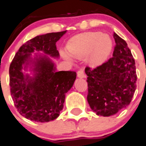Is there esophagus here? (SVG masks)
Segmentation results:
<instances>
[{
  "label": "esophagus",
  "instance_id": "1",
  "mask_svg": "<svg viewBox=\"0 0 146 146\" xmlns=\"http://www.w3.org/2000/svg\"><path fill=\"white\" fill-rule=\"evenodd\" d=\"M77 76H78V77L80 78H83L85 77V73H84V71L82 69H80V70H78V73H77Z\"/></svg>",
  "mask_w": 146,
  "mask_h": 146
}]
</instances>
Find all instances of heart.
Returning a JSON list of instances; mask_svg holds the SVG:
<instances>
[{"label": "heart", "mask_w": 146, "mask_h": 146, "mask_svg": "<svg viewBox=\"0 0 146 146\" xmlns=\"http://www.w3.org/2000/svg\"><path fill=\"white\" fill-rule=\"evenodd\" d=\"M113 47L111 38L101 32H89L75 36L69 41L67 49L70 56L82 59L88 54L87 61L95 66L104 63L108 59ZM61 55L67 60L70 56L62 52Z\"/></svg>", "instance_id": "obj_1"}]
</instances>
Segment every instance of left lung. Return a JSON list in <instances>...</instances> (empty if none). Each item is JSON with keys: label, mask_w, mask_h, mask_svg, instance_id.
Segmentation results:
<instances>
[{"label": "left lung", "mask_w": 146, "mask_h": 146, "mask_svg": "<svg viewBox=\"0 0 146 146\" xmlns=\"http://www.w3.org/2000/svg\"><path fill=\"white\" fill-rule=\"evenodd\" d=\"M113 57L96 68L86 67L87 101L98 115L108 117L126 108L136 88L135 61L127 42L114 33Z\"/></svg>", "instance_id": "1"}]
</instances>
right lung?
<instances>
[{
	"label": "right lung",
	"instance_id": "right-lung-1",
	"mask_svg": "<svg viewBox=\"0 0 146 146\" xmlns=\"http://www.w3.org/2000/svg\"><path fill=\"white\" fill-rule=\"evenodd\" d=\"M66 31L38 36L24 44L10 64V93L18 112L35 122H46L59 117L64 107L66 94L73 87L76 78L75 71H56L49 56L58 58L56 42ZM42 51L33 59L31 53ZM29 65L33 77L24 75L22 69Z\"/></svg>",
	"mask_w": 146,
	"mask_h": 146
}]
</instances>
